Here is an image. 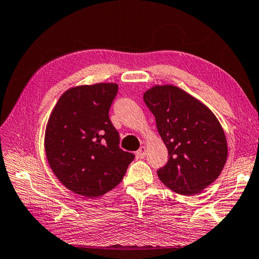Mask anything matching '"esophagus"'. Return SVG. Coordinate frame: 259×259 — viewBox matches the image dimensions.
I'll list each match as a JSON object with an SVG mask.
<instances>
[{
    "instance_id": "obj_1",
    "label": "esophagus",
    "mask_w": 259,
    "mask_h": 259,
    "mask_svg": "<svg viewBox=\"0 0 259 259\" xmlns=\"http://www.w3.org/2000/svg\"><path fill=\"white\" fill-rule=\"evenodd\" d=\"M146 154H147V148L145 146H141L140 148H139V150L137 151L136 153V155H137V157H138V158H140V159H143V158H145V156H146Z\"/></svg>"
}]
</instances>
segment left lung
Here are the masks:
<instances>
[{
	"mask_svg": "<svg viewBox=\"0 0 259 259\" xmlns=\"http://www.w3.org/2000/svg\"><path fill=\"white\" fill-rule=\"evenodd\" d=\"M144 101L168 150L159 180L182 195L200 193L218 179L228 156L225 131L213 112L174 85H155Z\"/></svg>",
	"mask_w": 259,
	"mask_h": 259,
	"instance_id": "obj_1",
	"label": "left lung"
}]
</instances>
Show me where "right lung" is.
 Here are the masks:
<instances>
[{
    "label": "right lung",
    "mask_w": 259,
    "mask_h": 259,
    "mask_svg": "<svg viewBox=\"0 0 259 259\" xmlns=\"http://www.w3.org/2000/svg\"><path fill=\"white\" fill-rule=\"evenodd\" d=\"M118 84L98 83L66 91L50 113L45 151L50 168L76 194L96 197L122 181L135 155L119 147L109 118Z\"/></svg>",
    "instance_id": "obj_1"
}]
</instances>
